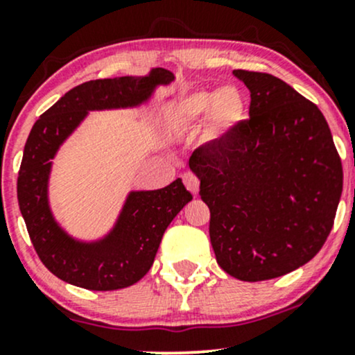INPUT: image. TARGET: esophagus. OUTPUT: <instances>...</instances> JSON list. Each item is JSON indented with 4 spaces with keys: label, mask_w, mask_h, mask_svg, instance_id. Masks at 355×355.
<instances>
[{
    "label": "esophagus",
    "mask_w": 355,
    "mask_h": 355,
    "mask_svg": "<svg viewBox=\"0 0 355 355\" xmlns=\"http://www.w3.org/2000/svg\"><path fill=\"white\" fill-rule=\"evenodd\" d=\"M182 178H183V183H185V187L189 189V191H191L193 195H197L198 187H200V180L197 178V175L191 173V172H185Z\"/></svg>",
    "instance_id": "34e87169"
}]
</instances>
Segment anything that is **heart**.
<instances>
[{
  "label": "heart",
  "mask_w": 355,
  "mask_h": 355,
  "mask_svg": "<svg viewBox=\"0 0 355 355\" xmlns=\"http://www.w3.org/2000/svg\"><path fill=\"white\" fill-rule=\"evenodd\" d=\"M177 115L183 123H197L207 115L209 132L214 137H222L245 120L247 103L240 89L234 87L218 92L200 89L178 101Z\"/></svg>",
  "instance_id": "b5f03b06"
}]
</instances>
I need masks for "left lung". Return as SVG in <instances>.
<instances>
[{
    "instance_id": "left-lung-1",
    "label": "left lung",
    "mask_w": 355,
    "mask_h": 355,
    "mask_svg": "<svg viewBox=\"0 0 355 355\" xmlns=\"http://www.w3.org/2000/svg\"><path fill=\"white\" fill-rule=\"evenodd\" d=\"M234 75L250 89V118L195 150L189 165L210 209L218 266L260 282L317 255L332 230L344 175L315 103L268 73Z\"/></svg>"
}]
</instances>
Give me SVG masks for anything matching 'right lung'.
<instances>
[{"label": "right lung", "mask_w": 355, "mask_h": 355, "mask_svg": "<svg viewBox=\"0 0 355 355\" xmlns=\"http://www.w3.org/2000/svg\"><path fill=\"white\" fill-rule=\"evenodd\" d=\"M172 80V73L155 68L148 76L87 81L64 93L31 128L16 185L19 210L40 260L64 282L88 291H118L137 284L153 266L166 227L191 200L180 178L160 190L132 191L115 229L92 243L64 234L48 205L51 158L89 110L137 107L150 98L157 85Z\"/></svg>", "instance_id": "obj_1"}]
</instances>
